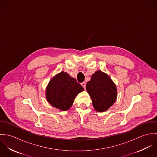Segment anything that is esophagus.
Returning <instances> with one entry per match:
<instances>
[{
    "instance_id": "1",
    "label": "esophagus",
    "mask_w": 157,
    "mask_h": 157,
    "mask_svg": "<svg viewBox=\"0 0 157 157\" xmlns=\"http://www.w3.org/2000/svg\"><path fill=\"white\" fill-rule=\"evenodd\" d=\"M82 86L84 88V89L86 88V83H85V82L82 83Z\"/></svg>"
}]
</instances>
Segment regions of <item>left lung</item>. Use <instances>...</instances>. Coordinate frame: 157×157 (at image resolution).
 Instances as JSON below:
<instances>
[{
	"label": "left lung",
	"mask_w": 157,
	"mask_h": 157,
	"mask_svg": "<svg viewBox=\"0 0 157 157\" xmlns=\"http://www.w3.org/2000/svg\"><path fill=\"white\" fill-rule=\"evenodd\" d=\"M86 90L96 111L103 112L111 107L117 99L115 84L106 73L98 70L86 84Z\"/></svg>",
	"instance_id": "1"
}]
</instances>
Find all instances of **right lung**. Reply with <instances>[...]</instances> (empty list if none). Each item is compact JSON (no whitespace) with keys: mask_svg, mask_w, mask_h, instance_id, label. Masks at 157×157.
<instances>
[{"mask_svg":"<svg viewBox=\"0 0 157 157\" xmlns=\"http://www.w3.org/2000/svg\"><path fill=\"white\" fill-rule=\"evenodd\" d=\"M84 90L82 86L67 72L62 71L53 77L46 88V98L53 107L61 111H67L74 99Z\"/></svg>","mask_w":157,"mask_h":157,"instance_id":"add662e5","label":"right lung"}]
</instances>
